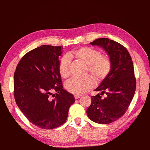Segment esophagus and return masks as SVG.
Segmentation results:
<instances>
[{
	"label": "esophagus",
	"instance_id": "1",
	"mask_svg": "<svg viewBox=\"0 0 150 150\" xmlns=\"http://www.w3.org/2000/svg\"><path fill=\"white\" fill-rule=\"evenodd\" d=\"M81 97V95H74L75 99H79V98H80Z\"/></svg>",
	"mask_w": 150,
	"mask_h": 150
}]
</instances>
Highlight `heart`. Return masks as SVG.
<instances>
[{
    "label": "heart",
    "instance_id": "heart-1",
    "mask_svg": "<svg viewBox=\"0 0 150 150\" xmlns=\"http://www.w3.org/2000/svg\"><path fill=\"white\" fill-rule=\"evenodd\" d=\"M70 58H74L87 64L86 74H90L98 83L107 78L112 69V62L107 55L101 54L100 50L90 47H82L72 51L68 55L61 57L58 63L60 76L67 79L71 74ZM95 86V81L90 76L83 79L74 78L66 83L67 90L74 95H82Z\"/></svg>",
    "mask_w": 150,
    "mask_h": 150
}]
</instances>
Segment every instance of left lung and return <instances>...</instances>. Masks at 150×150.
<instances>
[{"label":"left lung","instance_id":"obj_1","mask_svg":"<svg viewBox=\"0 0 150 150\" xmlns=\"http://www.w3.org/2000/svg\"><path fill=\"white\" fill-rule=\"evenodd\" d=\"M102 47L108 53L112 69L92 96V102L87 110L90 120L99 124H110L124 115L132 102L136 88L132 59L127 49L121 44L108 38H99L90 42ZM106 93V98L101 95Z\"/></svg>","mask_w":150,"mask_h":150}]
</instances>
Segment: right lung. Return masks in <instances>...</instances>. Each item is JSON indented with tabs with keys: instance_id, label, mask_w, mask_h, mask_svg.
I'll return each instance as SVG.
<instances>
[{
	"instance_id": "obj_1",
	"label": "right lung",
	"mask_w": 150,
	"mask_h": 150,
	"mask_svg": "<svg viewBox=\"0 0 150 150\" xmlns=\"http://www.w3.org/2000/svg\"><path fill=\"white\" fill-rule=\"evenodd\" d=\"M61 50L62 47L50 45L31 50L22 57L14 71L16 105L31 123L43 129L63 125L75 102L72 94L63 89L58 71Z\"/></svg>"
}]
</instances>
